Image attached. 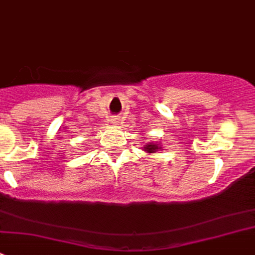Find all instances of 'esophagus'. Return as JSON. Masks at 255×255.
I'll return each instance as SVG.
<instances>
[{
  "instance_id": "1",
  "label": "esophagus",
  "mask_w": 255,
  "mask_h": 255,
  "mask_svg": "<svg viewBox=\"0 0 255 255\" xmlns=\"http://www.w3.org/2000/svg\"><path fill=\"white\" fill-rule=\"evenodd\" d=\"M120 122H121L120 117H115V118H113V120H112L113 125H120Z\"/></svg>"
}]
</instances>
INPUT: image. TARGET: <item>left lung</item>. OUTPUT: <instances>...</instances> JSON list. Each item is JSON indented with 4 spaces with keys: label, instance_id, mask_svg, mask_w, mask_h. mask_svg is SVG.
Here are the masks:
<instances>
[{
    "label": "left lung",
    "instance_id": "left-lung-1",
    "mask_svg": "<svg viewBox=\"0 0 255 255\" xmlns=\"http://www.w3.org/2000/svg\"><path fill=\"white\" fill-rule=\"evenodd\" d=\"M143 150L148 154H154V153H156L158 150H163V148H161V143L149 142L144 145Z\"/></svg>",
    "mask_w": 255,
    "mask_h": 255
}]
</instances>
